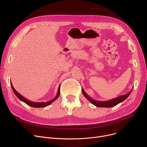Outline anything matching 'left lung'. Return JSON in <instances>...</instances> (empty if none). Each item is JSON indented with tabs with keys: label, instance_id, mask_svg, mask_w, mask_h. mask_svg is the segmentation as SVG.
Segmentation results:
<instances>
[{
	"label": "left lung",
	"instance_id": "8db88e82",
	"mask_svg": "<svg viewBox=\"0 0 147 147\" xmlns=\"http://www.w3.org/2000/svg\"><path fill=\"white\" fill-rule=\"evenodd\" d=\"M132 90H133V89H131V90L129 93H127L126 94L123 95L119 97L115 98L114 99L108 100H105V101L97 100L92 99L91 98H90V96H89L88 95V94L85 92V91L84 90L83 88H82V92L84 96L91 103H92L94 105H95L97 107H100V108H111V107H113L119 104V103L122 102L125 99H127L128 98V96L130 95V94H131Z\"/></svg>",
	"mask_w": 147,
	"mask_h": 147
}]
</instances>
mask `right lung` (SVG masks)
Listing matches in <instances>:
<instances>
[{
    "mask_svg": "<svg viewBox=\"0 0 147 147\" xmlns=\"http://www.w3.org/2000/svg\"><path fill=\"white\" fill-rule=\"evenodd\" d=\"M11 84V88H12V90L14 92V93L15 94V95H16V96L20 100H22V102L26 103L27 105H28L31 107H34V108H44V107H46L47 106H49L50 104H51L53 102H54L55 100H56L58 97L59 96V95H60V84L59 85V88H58V90H57V94H56V96L52 100H49V101H47L46 102H32V101H31V100H28L27 99H26V98H24L23 96H22V95H21L20 94H19L17 91H16V90L14 89V88L13 87V85H12V83L11 82H10Z\"/></svg>",
    "mask_w": 147,
    "mask_h": 147,
    "instance_id": "1",
    "label": "right lung"
}]
</instances>
